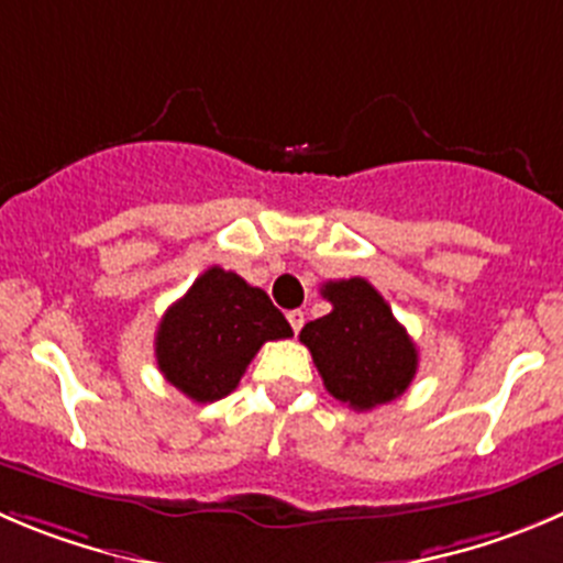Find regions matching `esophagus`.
Here are the masks:
<instances>
[{"label": "esophagus", "mask_w": 563, "mask_h": 563, "mask_svg": "<svg viewBox=\"0 0 563 563\" xmlns=\"http://www.w3.org/2000/svg\"><path fill=\"white\" fill-rule=\"evenodd\" d=\"M287 320H290V325H292V331H301L303 329V312L301 309H292V312H287Z\"/></svg>", "instance_id": "1"}]
</instances>
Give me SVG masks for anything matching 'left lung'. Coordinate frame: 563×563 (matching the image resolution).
<instances>
[{
	"label": "left lung",
	"instance_id": "obj_1",
	"mask_svg": "<svg viewBox=\"0 0 563 563\" xmlns=\"http://www.w3.org/2000/svg\"><path fill=\"white\" fill-rule=\"evenodd\" d=\"M331 312L301 329L325 389L356 411L389 404L409 389L417 347L367 278L325 282Z\"/></svg>",
	"mask_w": 563,
	"mask_h": 563
}]
</instances>
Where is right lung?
I'll return each mask as SVG.
<instances>
[{"instance_id": "add662e5", "label": "right lung", "mask_w": 563, "mask_h": 563, "mask_svg": "<svg viewBox=\"0 0 563 563\" xmlns=\"http://www.w3.org/2000/svg\"><path fill=\"white\" fill-rule=\"evenodd\" d=\"M285 336L292 329L267 292L216 265L163 314L154 356L165 382L196 404H212L238 387L267 340Z\"/></svg>"}]
</instances>
